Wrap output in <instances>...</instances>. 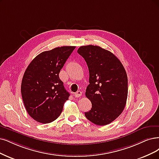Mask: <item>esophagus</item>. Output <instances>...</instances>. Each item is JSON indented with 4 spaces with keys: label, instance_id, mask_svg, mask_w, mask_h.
Instances as JSON below:
<instances>
[{
    "label": "esophagus",
    "instance_id": "1",
    "mask_svg": "<svg viewBox=\"0 0 159 159\" xmlns=\"http://www.w3.org/2000/svg\"><path fill=\"white\" fill-rule=\"evenodd\" d=\"M81 95H82V92L81 91H77L76 92H75V94H74L75 98H79V97L81 96Z\"/></svg>",
    "mask_w": 159,
    "mask_h": 159
}]
</instances>
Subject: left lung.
<instances>
[{
    "mask_svg": "<svg viewBox=\"0 0 159 159\" xmlns=\"http://www.w3.org/2000/svg\"><path fill=\"white\" fill-rule=\"evenodd\" d=\"M77 52L89 70L85 95L92 109L85 116L93 124L107 125L124 110L128 96V78L120 61L113 53L93 45L80 46Z\"/></svg>",
    "mask_w": 159,
    "mask_h": 159,
    "instance_id": "1",
    "label": "left lung"
}]
</instances>
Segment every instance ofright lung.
<instances>
[{
	"instance_id": "add662e5",
	"label": "right lung",
	"mask_w": 159,
	"mask_h": 159,
	"mask_svg": "<svg viewBox=\"0 0 159 159\" xmlns=\"http://www.w3.org/2000/svg\"><path fill=\"white\" fill-rule=\"evenodd\" d=\"M75 46L57 47L40 53L23 75L21 92L26 111L36 121L46 124L60 115L69 93L59 77Z\"/></svg>"
}]
</instances>
